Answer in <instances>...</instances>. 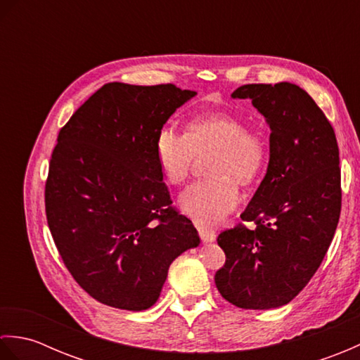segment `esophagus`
<instances>
[{
	"mask_svg": "<svg viewBox=\"0 0 360 360\" xmlns=\"http://www.w3.org/2000/svg\"><path fill=\"white\" fill-rule=\"evenodd\" d=\"M198 233H200L201 240L204 243H212L213 240L217 238V233L213 229H209V227H204V226H198Z\"/></svg>",
	"mask_w": 360,
	"mask_h": 360,
	"instance_id": "obj_1",
	"label": "esophagus"
}]
</instances>
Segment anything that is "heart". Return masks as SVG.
<instances>
[{"label": "heart", "mask_w": 360, "mask_h": 360, "mask_svg": "<svg viewBox=\"0 0 360 360\" xmlns=\"http://www.w3.org/2000/svg\"><path fill=\"white\" fill-rule=\"evenodd\" d=\"M205 159L209 178L190 186L179 198V207L196 224L213 226L238 204V185L252 186L262 176L269 145L263 129L250 127L235 112H205L192 117L184 136L162 128L155 141V158L168 186H182L196 159Z\"/></svg>", "instance_id": "b5f03b06"}]
</instances>
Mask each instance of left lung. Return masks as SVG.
<instances>
[{"label": "left lung", "instance_id": "8db88e82", "mask_svg": "<svg viewBox=\"0 0 360 360\" xmlns=\"http://www.w3.org/2000/svg\"><path fill=\"white\" fill-rule=\"evenodd\" d=\"M232 97L250 98L266 117L269 165L241 213L255 229L238 224L218 236L226 263L215 285L238 308H280L308 285L338 229V139L323 111L294 83H252Z\"/></svg>", "mask_w": 360, "mask_h": 360}]
</instances>
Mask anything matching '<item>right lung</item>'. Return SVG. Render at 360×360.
I'll return each instance as SVG.
<instances>
[{"label":"right lung","mask_w":360,"mask_h":360,"mask_svg":"<svg viewBox=\"0 0 360 360\" xmlns=\"http://www.w3.org/2000/svg\"><path fill=\"white\" fill-rule=\"evenodd\" d=\"M195 94L173 83H106L60 129L46 218L68 271L97 302L148 309L173 259L200 244L155 158L158 133Z\"/></svg>","instance_id":"right-lung-1"}]
</instances>
